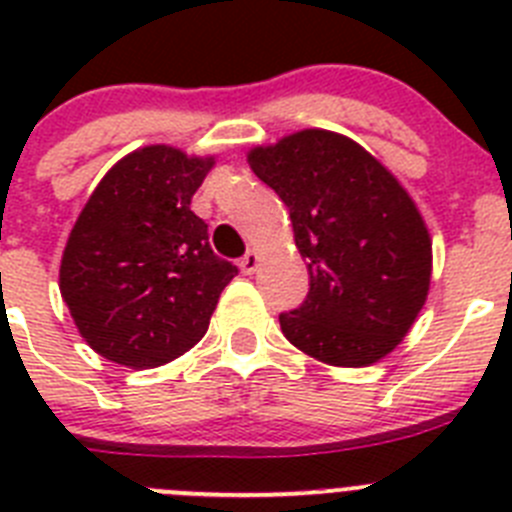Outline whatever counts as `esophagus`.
Masks as SVG:
<instances>
[{"label": "esophagus", "instance_id": "1", "mask_svg": "<svg viewBox=\"0 0 512 512\" xmlns=\"http://www.w3.org/2000/svg\"><path fill=\"white\" fill-rule=\"evenodd\" d=\"M259 261L261 256L256 251H246V256H243L241 261H238V266H241L243 274H253V271L259 269Z\"/></svg>", "mask_w": 512, "mask_h": 512}]
</instances>
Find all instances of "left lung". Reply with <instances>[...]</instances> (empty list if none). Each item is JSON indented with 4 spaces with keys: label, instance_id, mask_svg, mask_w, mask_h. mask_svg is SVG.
Returning a JSON list of instances; mask_svg holds the SVG:
<instances>
[{
    "label": "left lung",
    "instance_id": "8db88e82",
    "mask_svg": "<svg viewBox=\"0 0 512 512\" xmlns=\"http://www.w3.org/2000/svg\"><path fill=\"white\" fill-rule=\"evenodd\" d=\"M287 205L310 292L279 325L289 343L333 366L387 356L431 287V235L418 207L369 151L330 130H300L248 153Z\"/></svg>",
    "mask_w": 512,
    "mask_h": 512
}]
</instances>
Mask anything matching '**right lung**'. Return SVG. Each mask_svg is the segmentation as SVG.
I'll use <instances>...</instances> for the list:
<instances>
[{
	"mask_svg": "<svg viewBox=\"0 0 512 512\" xmlns=\"http://www.w3.org/2000/svg\"><path fill=\"white\" fill-rule=\"evenodd\" d=\"M215 158L146 146L120 158L92 192L61 259V297L104 359L153 369L207 333L238 274L215 256L192 197Z\"/></svg>",
	"mask_w": 512,
	"mask_h": 512,
	"instance_id": "right-lung-1",
	"label": "right lung"
}]
</instances>
